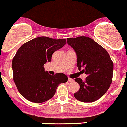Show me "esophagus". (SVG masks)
Listing matches in <instances>:
<instances>
[{"instance_id": "obj_1", "label": "esophagus", "mask_w": 127, "mask_h": 127, "mask_svg": "<svg viewBox=\"0 0 127 127\" xmlns=\"http://www.w3.org/2000/svg\"><path fill=\"white\" fill-rule=\"evenodd\" d=\"M68 81H69V82H73V81H74V80H73V79H71V78H68Z\"/></svg>"}]
</instances>
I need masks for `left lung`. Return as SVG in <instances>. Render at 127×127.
<instances>
[{"instance_id": "8db88e82", "label": "left lung", "mask_w": 127, "mask_h": 127, "mask_svg": "<svg viewBox=\"0 0 127 127\" xmlns=\"http://www.w3.org/2000/svg\"><path fill=\"white\" fill-rule=\"evenodd\" d=\"M67 44L77 56L79 70L87 74L85 81L80 78L75 81L80 90L74 94L76 99L82 102H93L107 92L113 78V63L110 55L102 46L88 37L67 38Z\"/></svg>"}]
</instances>
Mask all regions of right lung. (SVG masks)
Segmentation results:
<instances>
[{"label": "right lung", "instance_id": "add662e5", "mask_svg": "<svg viewBox=\"0 0 127 127\" xmlns=\"http://www.w3.org/2000/svg\"><path fill=\"white\" fill-rule=\"evenodd\" d=\"M66 44V39L39 37L20 47L13 58L14 81L21 95L33 103L50 99L61 83L68 78L63 73L51 76L44 71V64L51 61L52 55Z\"/></svg>", "mask_w": 127, "mask_h": 127}]
</instances>
